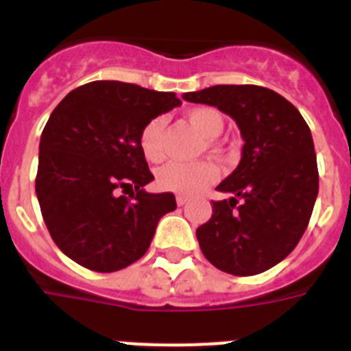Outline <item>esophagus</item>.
<instances>
[{
    "label": "esophagus",
    "instance_id": "obj_1",
    "mask_svg": "<svg viewBox=\"0 0 351 351\" xmlns=\"http://www.w3.org/2000/svg\"><path fill=\"white\" fill-rule=\"evenodd\" d=\"M176 202H178V206H184V204L188 202V198L182 197V195H178V198H176Z\"/></svg>",
    "mask_w": 351,
    "mask_h": 351
}]
</instances>
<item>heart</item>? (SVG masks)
<instances>
[{"label": "heart", "mask_w": 351, "mask_h": 351, "mask_svg": "<svg viewBox=\"0 0 351 351\" xmlns=\"http://www.w3.org/2000/svg\"><path fill=\"white\" fill-rule=\"evenodd\" d=\"M186 121L209 141L219 137L225 130V119L221 112L213 107L193 108L186 114ZM163 135H165V121L161 117L147 121L141 130L138 147L145 160L151 163H158L165 156ZM218 178L219 169L210 161H193V163L170 161L158 170L156 182L161 190L191 197L206 190L207 186L218 181Z\"/></svg>", "instance_id": "b5f03b06"}]
</instances>
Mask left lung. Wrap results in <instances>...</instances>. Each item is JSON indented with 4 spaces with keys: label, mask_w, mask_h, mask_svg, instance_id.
I'll return each mask as SVG.
<instances>
[{
    "label": "left lung",
    "mask_w": 351,
    "mask_h": 351,
    "mask_svg": "<svg viewBox=\"0 0 351 351\" xmlns=\"http://www.w3.org/2000/svg\"><path fill=\"white\" fill-rule=\"evenodd\" d=\"M186 101L218 107L237 123L243 158L218 186L197 228L204 256L219 271L253 276L287 258L308 228L318 195V167L308 123L287 98L262 86H213Z\"/></svg>",
    "instance_id": "1"
}]
</instances>
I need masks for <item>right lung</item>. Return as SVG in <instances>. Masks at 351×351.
<instances>
[{"instance_id": "obj_1", "label": "right lung", "mask_w": 351, "mask_h": 351, "mask_svg": "<svg viewBox=\"0 0 351 351\" xmlns=\"http://www.w3.org/2000/svg\"><path fill=\"white\" fill-rule=\"evenodd\" d=\"M178 105L176 93L95 80L52 110L40 138L35 190L49 234L68 258L116 272L145 255L160 218L178 204L172 193L144 190L154 178L138 135Z\"/></svg>"}]
</instances>
